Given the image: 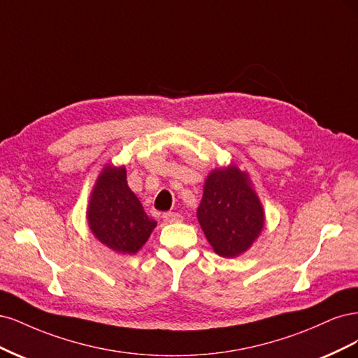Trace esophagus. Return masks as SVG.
<instances>
[{
	"label": "esophagus",
	"instance_id": "esophagus-1",
	"mask_svg": "<svg viewBox=\"0 0 358 358\" xmlns=\"http://www.w3.org/2000/svg\"><path fill=\"white\" fill-rule=\"evenodd\" d=\"M162 217L165 223H180L182 220V215L178 213H165Z\"/></svg>",
	"mask_w": 358,
	"mask_h": 358
}]
</instances>
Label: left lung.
I'll return each instance as SVG.
<instances>
[{"label":"left lung","instance_id":"1","mask_svg":"<svg viewBox=\"0 0 358 358\" xmlns=\"http://www.w3.org/2000/svg\"><path fill=\"white\" fill-rule=\"evenodd\" d=\"M196 215L214 252L224 259L248 251L266 220L248 172L235 164L210 172Z\"/></svg>","mask_w":358,"mask_h":358}]
</instances>
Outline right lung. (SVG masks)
Returning <instances> with one entry per match:
<instances>
[{
  "instance_id": "obj_1",
  "label": "right lung",
  "mask_w": 358,
  "mask_h": 358,
  "mask_svg": "<svg viewBox=\"0 0 358 358\" xmlns=\"http://www.w3.org/2000/svg\"><path fill=\"white\" fill-rule=\"evenodd\" d=\"M86 218L101 244L123 256L136 255L157 226L129 189L126 168L111 164L102 168L94 184Z\"/></svg>"
}]
</instances>
